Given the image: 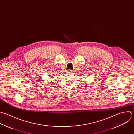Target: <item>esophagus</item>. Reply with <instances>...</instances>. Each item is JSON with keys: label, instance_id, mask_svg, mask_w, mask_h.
Listing matches in <instances>:
<instances>
[{"label": "esophagus", "instance_id": "obj_1", "mask_svg": "<svg viewBox=\"0 0 134 134\" xmlns=\"http://www.w3.org/2000/svg\"><path fill=\"white\" fill-rule=\"evenodd\" d=\"M72 70H67V72H71Z\"/></svg>", "mask_w": 134, "mask_h": 134}]
</instances>
